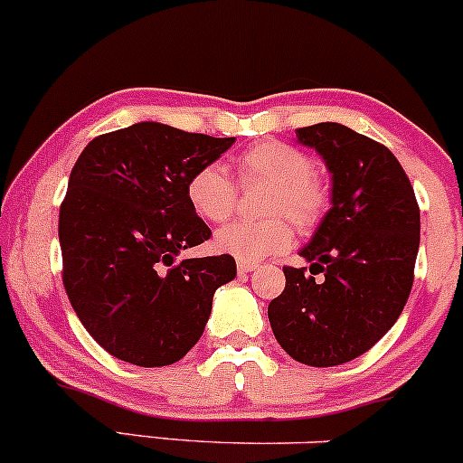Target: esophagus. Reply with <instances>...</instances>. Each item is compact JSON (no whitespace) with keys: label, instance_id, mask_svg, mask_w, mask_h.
<instances>
[{"label":"esophagus","instance_id":"esophagus-1","mask_svg":"<svg viewBox=\"0 0 463 463\" xmlns=\"http://www.w3.org/2000/svg\"><path fill=\"white\" fill-rule=\"evenodd\" d=\"M251 271H256V264L238 262V273H251Z\"/></svg>","mask_w":463,"mask_h":463}]
</instances>
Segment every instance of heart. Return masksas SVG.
I'll return each instance as SVG.
<instances>
[{
  "mask_svg": "<svg viewBox=\"0 0 463 463\" xmlns=\"http://www.w3.org/2000/svg\"><path fill=\"white\" fill-rule=\"evenodd\" d=\"M238 173L245 185H271L264 201V214L273 218L264 222L238 221L221 227L214 233L218 253L256 264L288 249L293 230L284 216L299 230H313L324 216L326 192L313 176V159L299 148L282 142L258 144L238 159ZM185 192L192 210L210 222H222L236 207V185L221 164H207L196 170Z\"/></svg>",
  "mask_w": 463,
  "mask_h": 463,
  "instance_id": "heart-1",
  "label": "heart"
}]
</instances>
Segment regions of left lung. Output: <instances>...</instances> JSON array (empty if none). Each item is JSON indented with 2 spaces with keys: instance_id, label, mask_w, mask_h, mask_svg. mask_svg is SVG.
<instances>
[{
  "instance_id": "left-lung-1",
  "label": "left lung",
  "mask_w": 463,
  "mask_h": 463,
  "mask_svg": "<svg viewBox=\"0 0 463 463\" xmlns=\"http://www.w3.org/2000/svg\"><path fill=\"white\" fill-rule=\"evenodd\" d=\"M295 135L326 162L330 210L299 251L310 273L284 267L287 287L269 304V321L288 356L332 367L365 354L402 313L413 287L420 207L383 144L339 122Z\"/></svg>"
}]
</instances>
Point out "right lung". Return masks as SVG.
<instances>
[{
    "mask_svg": "<svg viewBox=\"0 0 463 463\" xmlns=\"http://www.w3.org/2000/svg\"><path fill=\"white\" fill-rule=\"evenodd\" d=\"M236 137L159 122L91 139L71 168L59 216L63 284L109 354L139 367L181 361L203 335L232 256L176 260L212 236L188 203L190 176Z\"/></svg>",
    "mask_w": 463,
    "mask_h": 463,
    "instance_id": "right-lung-1",
    "label": "right lung"
}]
</instances>
